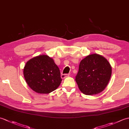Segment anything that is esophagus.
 <instances>
[{"instance_id":"obj_1","label":"esophagus","mask_w":129,"mask_h":129,"mask_svg":"<svg viewBox=\"0 0 129 129\" xmlns=\"http://www.w3.org/2000/svg\"><path fill=\"white\" fill-rule=\"evenodd\" d=\"M69 74H61V77L62 79H64L65 78L69 77Z\"/></svg>"}]
</instances>
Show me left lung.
<instances>
[{
    "mask_svg": "<svg viewBox=\"0 0 129 129\" xmlns=\"http://www.w3.org/2000/svg\"><path fill=\"white\" fill-rule=\"evenodd\" d=\"M111 72L110 63L105 57L97 54H91L80 61L75 81L83 94H98L108 84Z\"/></svg>",
    "mask_w": 129,
    "mask_h": 129,
    "instance_id": "obj_1",
    "label": "left lung"
}]
</instances>
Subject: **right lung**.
Wrapping results in <instances>:
<instances>
[{
	"label": "right lung",
	"mask_w": 129,
	"mask_h": 129,
	"mask_svg": "<svg viewBox=\"0 0 129 129\" xmlns=\"http://www.w3.org/2000/svg\"><path fill=\"white\" fill-rule=\"evenodd\" d=\"M23 73L29 86L40 94L54 91L62 81L59 68L53 59L45 55L29 60L24 67Z\"/></svg>",
	"instance_id": "obj_1"
}]
</instances>
